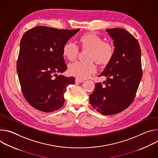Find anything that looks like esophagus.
Masks as SVG:
<instances>
[{"mask_svg":"<svg viewBox=\"0 0 158 158\" xmlns=\"http://www.w3.org/2000/svg\"><path fill=\"white\" fill-rule=\"evenodd\" d=\"M75 82L76 83H82V82H83V80H82L81 79H79V78H76L75 79Z\"/></svg>","mask_w":158,"mask_h":158,"instance_id":"obj_1","label":"esophagus"}]
</instances>
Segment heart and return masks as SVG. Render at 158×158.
I'll use <instances>...</instances> for the list:
<instances>
[{
	"instance_id": "1",
	"label": "heart",
	"mask_w": 158,
	"mask_h": 158,
	"mask_svg": "<svg viewBox=\"0 0 158 158\" xmlns=\"http://www.w3.org/2000/svg\"><path fill=\"white\" fill-rule=\"evenodd\" d=\"M82 49H89L85 61H76L68 66L69 73L80 79L89 78L97 71L95 61L101 65H106L114 57L115 49L112 44L104 42V39L94 32L83 34L78 38ZM79 52L77 45L72 41L66 43L63 47V54L69 61L75 60Z\"/></svg>"
}]
</instances>
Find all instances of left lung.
<instances>
[{
	"mask_svg": "<svg viewBox=\"0 0 158 158\" xmlns=\"http://www.w3.org/2000/svg\"><path fill=\"white\" fill-rule=\"evenodd\" d=\"M114 40V55L99 77L106 81L97 83L90 103L104 115H114L126 109L132 103L143 77L141 51L137 40L124 29H107Z\"/></svg>",
	"mask_w": 158,
	"mask_h": 158,
	"instance_id": "8db88e82",
	"label": "left lung"
}]
</instances>
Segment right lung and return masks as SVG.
<instances>
[{
  "mask_svg": "<svg viewBox=\"0 0 158 158\" xmlns=\"http://www.w3.org/2000/svg\"><path fill=\"white\" fill-rule=\"evenodd\" d=\"M79 30L37 26L24 34L17 72L23 94L34 109L51 112L63 106L66 87L75 78L56 73L67 69L63 47Z\"/></svg>",
  "mask_w": 158,
  "mask_h": 158,
  "instance_id": "1",
  "label": "right lung"
}]
</instances>
